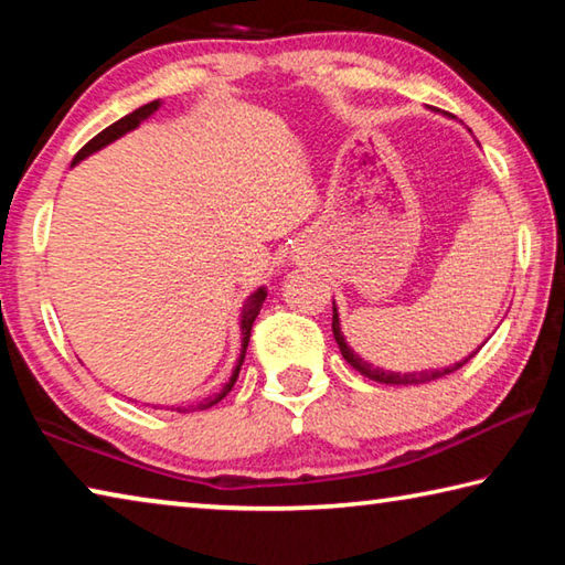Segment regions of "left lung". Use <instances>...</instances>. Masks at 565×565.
Returning a JSON list of instances; mask_svg holds the SVG:
<instances>
[{"instance_id":"left-lung-1","label":"left lung","mask_w":565,"mask_h":565,"mask_svg":"<svg viewBox=\"0 0 565 565\" xmlns=\"http://www.w3.org/2000/svg\"><path fill=\"white\" fill-rule=\"evenodd\" d=\"M331 329H333V339H337L339 349L343 353V359H347L353 369L359 371V374H363L371 381H379V384H391V386H408V384H426V381H434V379H444L448 374H454V371H458L463 366V363L471 361L476 353H478V347L471 356L454 363V366H446V369H431V371H414V374H396V371H384V369H376L371 366L369 361H363L359 353H353V349L347 343V339H343L341 333V323H339V313H337V306H333V321H331Z\"/></svg>"}]
</instances>
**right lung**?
Segmentation results:
<instances>
[{
	"label": "right lung",
	"mask_w": 565,
	"mask_h": 565,
	"mask_svg": "<svg viewBox=\"0 0 565 565\" xmlns=\"http://www.w3.org/2000/svg\"><path fill=\"white\" fill-rule=\"evenodd\" d=\"M159 109V102H149V104H145V107H139L137 111H131V114H127V117H121L119 121H114V124H109L107 129L104 131H99L97 137L94 139H89L87 145H84L79 151H76V157H74V161L72 164H76V161H82L84 157H89V154H94V151H99L102 147H107V145H111L114 139H119V137H124V134L127 131H131V129H137L141 121H145L147 117H151V114H154ZM264 299H266V289H256L252 296H248V301H246V306H244V311H242V356H238V361H236V369H234V374H232V379H228V384L218 391L216 396H212V398H206V401H202V404H199L196 408H209V406H214V404H218V401H222L228 391H232V386L236 384V379H238V371H242V363H244V356H246V347H248V337H252V327H254V321H256V317H259V311H262V303H264ZM177 411H181V414H184L186 408H177Z\"/></svg>",
	"instance_id": "1"
}]
</instances>
